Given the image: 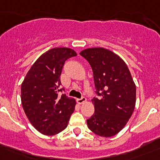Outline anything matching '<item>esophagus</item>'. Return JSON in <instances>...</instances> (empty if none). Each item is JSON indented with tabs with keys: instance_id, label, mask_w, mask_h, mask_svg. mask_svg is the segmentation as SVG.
I'll use <instances>...</instances> for the list:
<instances>
[{
	"instance_id": "1",
	"label": "esophagus",
	"mask_w": 160,
	"mask_h": 160,
	"mask_svg": "<svg viewBox=\"0 0 160 160\" xmlns=\"http://www.w3.org/2000/svg\"><path fill=\"white\" fill-rule=\"evenodd\" d=\"M85 102H86V98H85V97H82V98H78V99H77V102H78V104H82V103Z\"/></svg>"
}]
</instances>
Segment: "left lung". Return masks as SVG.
<instances>
[{
  "label": "left lung",
  "instance_id": "8db88e82",
  "mask_svg": "<svg viewBox=\"0 0 160 160\" xmlns=\"http://www.w3.org/2000/svg\"><path fill=\"white\" fill-rule=\"evenodd\" d=\"M80 55L91 65L97 95L95 112L87 119L95 134L111 137L119 132L132 115L136 105V85L128 66L118 55L104 48H92Z\"/></svg>",
  "mask_w": 160,
  "mask_h": 160
}]
</instances>
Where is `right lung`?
Segmentation results:
<instances>
[{
  "label": "right lung",
  "mask_w": 160,
  "mask_h": 160,
  "mask_svg": "<svg viewBox=\"0 0 160 160\" xmlns=\"http://www.w3.org/2000/svg\"><path fill=\"white\" fill-rule=\"evenodd\" d=\"M68 48H54L33 64L21 84V104L28 118L39 132L54 136L68 126L76 102L65 94L58 96L65 61L76 56Z\"/></svg>",
  "instance_id": "right-lung-1"
}]
</instances>
